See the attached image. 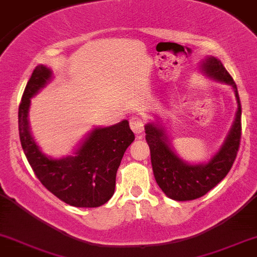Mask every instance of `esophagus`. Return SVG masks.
<instances>
[{
    "instance_id": "34e87169",
    "label": "esophagus",
    "mask_w": 257,
    "mask_h": 257,
    "mask_svg": "<svg viewBox=\"0 0 257 257\" xmlns=\"http://www.w3.org/2000/svg\"><path fill=\"white\" fill-rule=\"evenodd\" d=\"M129 124H131L132 131L137 135H139L144 132V124H145V122H144V119L140 118V117L134 116L129 119Z\"/></svg>"
}]
</instances>
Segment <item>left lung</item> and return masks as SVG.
<instances>
[{"label":"left lung","mask_w":257,"mask_h":257,"mask_svg":"<svg viewBox=\"0 0 257 257\" xmlns=\"http://www.w3.org/2000/svg\"><path fill=\"white\" fill-rule=\"evenodd\" d=\"M199 72L215 82L232 87L237 100V112L231 129L213 157L206 163H188L174 151L162 120L156 119L145 125L156 181L167 197L179 202L200 198L219 184L231 170L240 143V100L231 75L219 59L211 55L200 61Z\"/></svg>","instance_id":"obj_1"}]
</instances>
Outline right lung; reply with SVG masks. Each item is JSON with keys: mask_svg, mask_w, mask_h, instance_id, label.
Returning a JSON list of instances; mask_svg holds the SVG:
<instances>
[{"mask_svg": "<svg viewBox=\"0 0 257 257\" xmlns=\"http://www.w3.org/2000/svg\"><path fill=\"white\" fill-rule=\"evenodd\" d=\"M53 78L46 65H37L26 84L18 112L19 137L26 159L49 192L66 204L96 208L113 196L116 174L134 133L126 119L110 126H95L71 156L52 158L41 151L31 134L29 111L31 99Z\"/></svg>", "mask_w": 257, "mask_h": 257, "instance_id": "right-lung-1", "label": "right lung"}]
</instances>
